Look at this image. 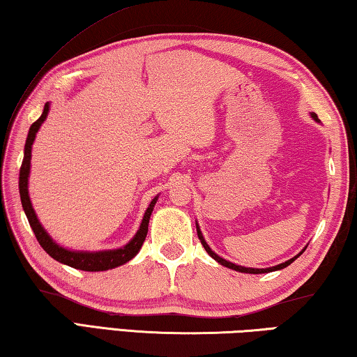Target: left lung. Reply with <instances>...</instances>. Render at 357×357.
Wrapping results in <instances>:
<instances>
[{
	"instance_id": "left-lung-1",
	"label": "left lung",
	"mask_w": 357,
	"mask_h": 357,
	"mask_svg": "<svg viewBox=\"0 0 357 357\" xmlns=\"http://www.w3.org/2000/svg\"><path fill=\"white\" fill-rule=\"evenodd\" d=\"M312 118L317 121V123H319V119H318V116H317V113H312ZM197 234H198V238H200V241H202V244H203V247H204V250H206L211 257H213L217 263H220L222 266H225V268H229V269H233V271H238V273H245V274H266V273H273V271H279V269H283V268H287L288 264H291L296 258L298 257H301L302 255V250L301 253H298V255L296 257H293L291 259H288V261H285V263H280V264H277V266H273V268H266V269H257V268H244V266H238V264H234V263H229V261H227V259H223V258H220L219 255H217L215 252H213L211 250V247L206 244V241H204V238H203V234H202V231H200V227L197 225Z\"/></svg>"
}]
</instances>
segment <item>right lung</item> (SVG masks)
I'll return each instance as SVG.
<instances>
[{
	"label": "right lung",
	"mask_w": 357,
	"mask_h": 357,
	"mask_svg": "<svg viewBox=\"0 0 357 357\" xmlns=\"http://www.w3.org/2000/svg\"><path fill=\"white\" fill-rule=\"evenodd\" d=\"M48 110H50V104L47 102L44 107V112H42V114H40V118L36 121V123H33L31 128H29L26 143H25V154H23V162L20 167L19 189H20L22 206L26 214V219L29 222V225H31V228H33L36 239H38L39 244L42 245V249H44L53 259H56V261L68 264V266H70V268H75V269L89 271V273L118 268V266L130 261V259L137 255L138 250L142 249L144 238H146V234H148L149 217H151V214H153L157 197L153 202H151V204L146 209V213H144L142 225H140V228H138L135 236L132 238L124 247H121V249L100 250V252H78V250L64 249V247L56 244L55 241L50 238V234L45 231L44 227L40 225V222L38 220V215H36V213H34L31 200H29V195H28V176H29V167H31V146H33L36 134H38V130L40 129L42 123H44L47 118Z\"/></svg>",
	"instance_id": "add662e5"
}]
</instances>
